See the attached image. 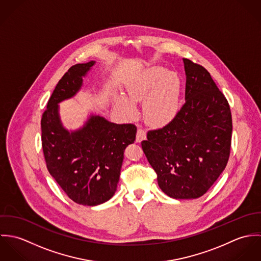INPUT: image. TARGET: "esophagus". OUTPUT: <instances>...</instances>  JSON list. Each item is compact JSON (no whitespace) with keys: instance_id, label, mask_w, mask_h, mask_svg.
Here are the masks:
<instances>
[{"instance_id":"esophagus-1","label":"esophagus","mask_w":261,"mask_h":261,"mask_svg":"<svg viewBox=\"0 0 261 261\" xmlns=\"http://www.w3.org/2000/svg\"><path fill=\"white\" fill-rule=\"evenodd\" d=\"M146 139V132H145V129H143L142 127H140L139 129H138V132H137V138H136V141L138 142V143H141L143 140H145Z\"/></svg>"}]
</instances>
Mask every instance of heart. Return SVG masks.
Instances as JSON below:
<instances>
[{"label":"heart","mask_w":261,"mask_h":261,"mask_svg":"<svg viewBox=\"0 0 261 261\" xmlns=\"http://www.w3.org/2000/svg\"><path fill=\"white\" fill-rule=\"evenodd\" d=\"M126 90L134 101L145 100L144 112L151 125L164 126L170 123L179 112L181 78L164 67L149 68L144 74L130 81ZM116 103L130 115L137 112L135 103L124 95H118Z\"/></svg>","instance_id":"1"}]
</instances>
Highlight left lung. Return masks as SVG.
I'll return each instance as SVG.
<instances>
[{
    "label": "left lung",
    "mask_w": 261,
    "mask_h": 261,
    "mask_svg": "<svg viewBox=\"0 0 261 261\" xmlns=\"http://www.w3.org/2000/svg\"><path fill=\"white\" fill-rule=\"evenodd\" d=\"M183 61L186 101L170 123L148 132L142 148L165 194L196 199L211 188L227 165L232 117L210 73L190 59Z\"/></svg>",
    "instance_id": "1"
}]
</instances>
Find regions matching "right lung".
Here are the masks:
<instances>
[{
	"mask_svg": "<svg viewBox=\"0 0 261 261\" xmlns=\"http://www.w3.org/2000/svg\"><path fill=\"white\" fill-rule=\"evenodd\" d=\"M95 61L75 64L62 76L50 96L41 119L42 149L50 175L75 203L96 206L116 191L125 148L136 140L137 126L116 124L90 115L74 132L60 120L58 103L71 98L82 85V77Z\"/></svg>",
	"mask_w": 261,
	"mask_h": 261,
	"instance_id": "add662e5",
	"label": "right lung"
}]
</instances>
